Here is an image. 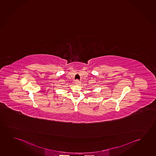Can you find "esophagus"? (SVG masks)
<instances>
[{
    "label": "esophagus",
    "mask_w": 156,
    "mask_h": 156,
    "mask_svg": "<svg viewBox=\"0 0 156 156\" xmlns=\"http://www.w3.org/2000/svg\"><path fill=\"white\" fill-rule=\"evenodd\" d=\"M75 84H76V85H80V81H79V80L77 79V80L75 81Z\"/></svg>",
    "instance_id": "1"
}]
</instances>
